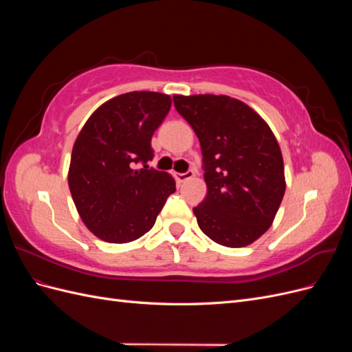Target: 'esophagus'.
Segmentation results:
<instances>
[{"mask_svg":"<svg viewBox=\"0 0 352 352\" xmlns=\"http://www.w3.org/2000/svg\"><path fill=\"white\" fill-rule=\"evenodd\" d=\"M194 172L192 170H188L186 173H176V179H177V182H186L188 179H192L194 177Z\"/></svg>","mask_w":352,"mask_h":352,"instance_id":"obj_1","label":"esophagus"}]
</instances>
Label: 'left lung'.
I'll return each mask as SVG.
<instances>
[{"instance_id":"obj_1","label":"left lung","mask_w":352,"mask_h":352,"mask_svg":"<svg viewBox=\"0 0 352 352\" xmlns=\"http://www.w3.org/2000/svg\"><path fill=\"white\" fill-rule=\"evenodd\" d=\"M173 101L202 151L207 197L194 208L199 229L225 247H247L272 226L285 195L278 141L260 114L228 95Z\"/></svg>"}]
</instances>
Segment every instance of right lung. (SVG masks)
Masks as SVG:
<instances>
[{"mask_svg": "<svg viewBox=\"0 0 352 352\" xmlns=\"http://www.w3.org/2000/svg\"><path fill=\"white\" fill-rule=\"evenodd\" d=\"M172 107L166 94L133 91L104 102L73 145L69 188L82 221L110 243L132 242L150 230L175 179L148 168L151 138ZM142 162L144 169H136Z\"/></svg>", "mask_w": 352, "mask_h": 352, "instance_id": "obj_1", "label": "right lung"}]
</instances>
